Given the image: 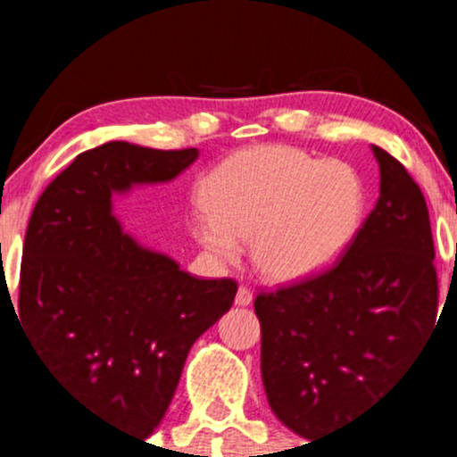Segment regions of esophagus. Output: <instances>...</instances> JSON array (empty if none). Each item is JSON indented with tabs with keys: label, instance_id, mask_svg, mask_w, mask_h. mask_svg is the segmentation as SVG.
<instances>
[{
	"label": "esophagus",
	"instance_id": "34e87169",
	"mask_svg": "<svg viewBox=\"0 0 457 457\" xmlns=\"http://www.w3.org/2000/svg\"><path fill=\"white\" fill-rule=\"evenodd\" d=\"M252 301H254V296H252V289L238 287L237 298H234V303H237L238 307H247V305H252Z\"/></svg>",
	"mask_w": 457,
	"mask_h": 457
}]
</instances>
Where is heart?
I'll return each instance as SVG.
<instances>
[{
	"mask_svg": "<svg viewBox=\"0 0 457 457\" xmlns=\"http://www.w3.org/2000/svg\"><path fill=\"white\" fill-rule=\"evenodd\" d=\"M207 212L192 220L196 243L232 262L252 238L258 274L294 283L327 270L362 219V183L338 159L289 145H258L220 161L203 186Z\"/></svg>",
	"mask_w": 457,
	"mask_h": 457,
	"instance_id": "b5f03b06",
	"label": "heart"
}]
</instances>
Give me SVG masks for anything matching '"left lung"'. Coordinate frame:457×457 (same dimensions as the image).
<instances>
[{"label": "left lung", "mask_w": 457, "mask_h": 457, "mask_svg": "<svg viewBox=\"0 0 457 457\" xmlns=\"http://www.w3.org/2000/svg\"><path fill=\"white\" fill-rule=\"evenodd\" d=\"M371 152L380 196L345 254L254 301L267 403L312 442L376 404L436 325L427 201L400 161L378 145Z\"/></svg>", "instance_id": "left-lung-1"}]
</instances>
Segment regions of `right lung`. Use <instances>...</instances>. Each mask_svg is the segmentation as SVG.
<instances>
[{
    "label": "right lung",
    "instance_id": "obj_1",
    "mask_svg": "<svg viewBox=\"0 0 457 457\" xmlns=\"http://www.w3.org/2000/svg\"><path fill=\"white\" fill-rule=\"evenodd\" d=\"M199 150L108 141L81 152L32 210L21 327L57 385L99 420L145 440L170 407L190 347L237 296L123 232L112 196L170 183ZM12 305V301H11Z\"/></svg>",
    "mask_w": 457,
    "mask_h": 457
}]
</instances>
